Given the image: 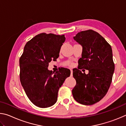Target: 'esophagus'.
Instances as JSON below:
<instances>
[{"mask_svg":"<svg viewBox=\"0 0 126 126\" xmlns=\"http://www.w3.org/2000/svg\"><path fill=\"white\" fill-rule=\"evenodd\" d=\"M71 77H72V76H73V71H72V69L71 70Z\"/></svg>","mask_w":126,"mask_h":126,"instance_id":"1","label":"esophagus"}]
</instances>
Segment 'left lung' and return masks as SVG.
Returning <instances> with one entry per match:
<instances>
[{
  "label": "left lung",
  "instance_id": "1",
  "mask_svg": "<svg viewBox=\"0 0 126 126\" xmlns=\"http://www.w3.org/2000/svg\"><path fill=\"white\" fill-rule=\"evenodd\" d=\"M82 47L78 69H73L76 85L72 90L76 101L84 105H92L103 98L112 82L114 71L112 48L105 39L92 30L79 32L73 37ZM88 70L82 74L80 69Z\"/></svg>",
  "mask_w": 126,
  "mask_h": 126
}]
</instances>
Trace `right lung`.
<instances>
[{
	"label": "right lung",
	"instance_id": "add662e5",
	"mask_svg": "<svg viewBox=\"0 0 126 126\" xmlns=\"http://www.w3.org/2000/svg\"><path fill=\"white\" fill-rule=\"evenodd\" d=\"M64 35L41 33L28 42L19 59L20 80L30 101L40 108L56 103L59 89L71 71L61 68L55 73L48 69L49 63L59 57Z\"/></svg>",
	"mask_w": 126,
	"mask_h": 126
}]
</instances>
